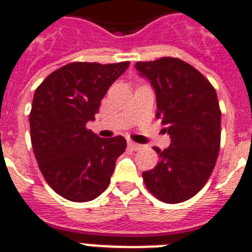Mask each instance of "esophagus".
<instances>
[{
  "label": "esophagus",
  "instance_id": "obj_1",
  "mask_svg": "<svg viewBox=\"0 0 252 252\" xmlns=\"http://www.w3.org/2000/svg\"><path fill=\"white\" fill-rule=\"evenodd\" d=\"M128 146H129V149H132V150L141 149V145H138V144H136V142H128Z\"/></svg>",
  "mask_w": 252,
  "mask_h": 252
}]
</instances>
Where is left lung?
<instances>
[{
  "label": "left lung",
  "mask_w": 252,
  "mask_h": 252,
  "mask_svg": "<svg viewBox=\"0 0 252 252\" xmlns=\"http://www.w3.org/2000/svg\"><path fill=\"white\" fill-rule=\"evenodd\" d=\"M138 74L149 81L157 98L171 144L154 148L159 162L142 172L146 187L163 203L176 204L195 196L209 179L219 157L221 111L215 87L192 65L162 57L136 64Z\"/></svg>",
  "instance_id": "left-lung-1"
}]
</instances>
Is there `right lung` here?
Returning a JSON list of instances; mask_svg holds the SVG:
<instances>
[{"mask_svg":"<svg viewBox=\"0 0 252 252\" xmlns=\"http://www.w3.org/2000/svg\"><path fill=\"white\" fill-rule=\"evenodd\" d=\"M129 66L70 63L45 78L33 94L30 130L41 174L59 195L77 203L98 197L110 184L122 136L100 138L86 129L110 86Z\"/></svg>","mask_w":252,"mask_h":252,"instance_id":"obj_1","label":"right lung"}]
</instances>
